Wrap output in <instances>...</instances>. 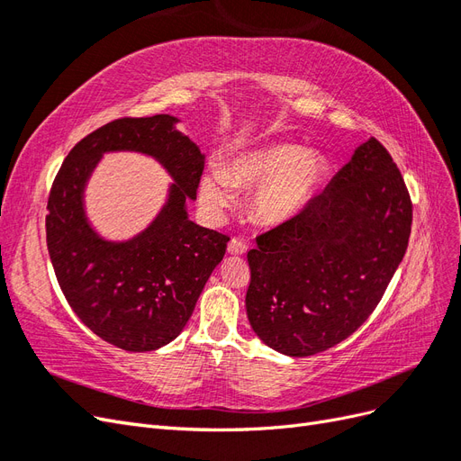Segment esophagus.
Masks as SVG:
<instances>
[{
  "instance_id": "34e87169",
  "label": "esophagus",
  "mask_w": 461,
  "mask_h": 461,
  "mask_svg": "<svg viewBox=\"0 0 461 461\" xmlns=\"http://www.w3.org/2000/svg\"><path fill=\"white\" fill-rule=\"evenodd\" d=\"M246 249H248L246 242H242L239 239H232L229 242V254H232V256H242V254H246Z\"/></svg>"
}]
</instances>
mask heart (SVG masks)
I'll use <instances>...</instances> for the list:
<instances>
[{"mask_svg":"<svg viewBox=\"0 0 461 461\" xmlns=\"http://www.w3.org/2000/svg\"><path fill=\"white\" fill-rule=\"evenodd\" d=\"M327 171L325 159L298 144H271L234 158L230 175L209 171L200 198L209 212H221L232 200L234 185H258L252 194V213L263 225H283L310 203Z\"/></svg>","mask_w":461,"mask_h":461,"instance_id":"heart-1","label":"heart"}]
</instances>
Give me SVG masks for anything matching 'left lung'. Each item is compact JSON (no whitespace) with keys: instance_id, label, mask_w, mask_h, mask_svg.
<instances>
[{"instance_id":"left-lung-1","label":"left lung","mask_w":461,"mask_h":461,"mask_svg":"<svg viewBox=\"0 0 461 461\" xmlns=\"http://www.w3.org/2000/svg\"><path fill=\"white\" fill-rule=\"evenodd\" d=\"M411 200L369 138L302 213L248 252V321L263 344L305 357L340 344L381 302L408 249Z\"/></svg>"}]
</instances>
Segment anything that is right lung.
<instances>
[{"label": "right lung", "mask_w": 461, "mask_h": 461, "mask_svg": "<svg viewBox=\"0 0 461 461\" xmlns=\"http://www.w3.org/2000/svg\"><path fill=\"white\" fill-rule=\"evenodd\" d=\"M176 122L173 115L127 117L94 131L68 151L48 200V252L68 305L94 334L127 352L158 350L183 332L229 242L188 217L205 156ZM113 150L142 152L174 178L158 215L127 241L97 233L84 203L96 163Z\"/></svg>", "instance_id": "1"}]
</instances>
